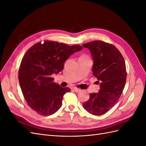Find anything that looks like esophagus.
<instances>
[{
  "label": "esophagus",
  "mask_w": 146,
  "mask_h": 146,
  "mask_svg": "<svg viewBox=\"0 0 146 146\" xmlns=\"http://www.w3.org/2000/svg\"><path fill=\"white\" fill-rule=\"evenodd\" d=\"M73 90H74V91L76 92H79L81 91V90L78 89V88H74Z\"/></svg>",
  "instance_id": "34e87169"
}]
</instances>
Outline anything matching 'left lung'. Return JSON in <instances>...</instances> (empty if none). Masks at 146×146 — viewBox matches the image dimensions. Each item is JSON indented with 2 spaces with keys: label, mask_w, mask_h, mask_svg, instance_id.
Here are the masks:
<instances>
[{
  "label": "left lung",
  "mask_w": 146,
  "mask_h": 146,
  "mask_svg": "<svg viewBox=\"0 0 146 146\" xmlns=\"http://www.w3.org/2000/svg\"><path fill=\"white\" fill-rule=\"evenodd\" d=\"M82 46L91 52L92 74L100 84L98 93L90 94V99L82 105L88 113L100 116L117 103L122 93L127 78L125 61L121 52L111 44L94 41Z\"/></svg>",
  "instance_id": "1"
}]
</instances>
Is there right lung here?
<instances>
[{"label":"right lung","mask_w":146,"mask_h":146,"mask_svg":"<svg viewBox=\"0 0 146 146\" xmlns=\"http://www.w3.org/2000/svg\"><path fill=\"white\" fill-rule=\"evenodd\" d=\"M82 48L79 45L44 41L25 53L19 69V84L26 102L38 114L49 116L60 108L64 94L70 90L53 82L51 76L63 70L66 60Z\"/></svg>","instance_id":"obj_1"}]
</instances>
